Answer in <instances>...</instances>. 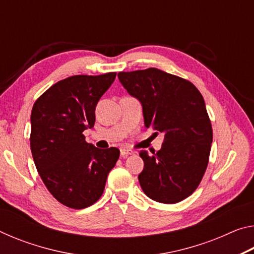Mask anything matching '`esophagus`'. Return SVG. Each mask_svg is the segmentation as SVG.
<instances>
[{"mask_svg":"<svg viewBox=\"0 0 254 254\" xmlns=\"http://www.w3.org/2000/svg\"><path fill=\"white\" fill-rule=\"evenodd\" d=\"M131 154H133V151H131V150L121 149V157L122 158H127L128 156H131Z\"/></svg>","mask_w":254,"mask_h":254,"instance_id":"esophagus-1","label":"esophagus"}]
</instances>
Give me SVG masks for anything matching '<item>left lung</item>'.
<instances>
[{"instance_id":"obj_1","label":"left lung","mask_w":254,"mask_h":254,"mask_svg":"<svg viewBox=\"0 0 254 254\" xmlns=\"http://www.w3.org/2000/svg\"><path fill=\"white\" fill-rule=\"evenodd\" d=\"M118 77L142 105L144 127L163 133L157 153L140 152L141 188L159 203L182 201L198 187L207 168L213 130L203 96L190 81L157 68L121 71Z\"/></svg>"}]
</instances>
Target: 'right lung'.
I'll return each mask as SVG.
<instances>
[{
    "label": "right lung",
    "instance_id": "1",
    "mask_svg": "<svg viewBox=\"0 0 254 254\" xmlns=\"http://www.w3.org/2000/svg\"><path fill=\"white\" fill-rule=\"evenodd\" d=\"M117 72L76 75L56 83L34 103L30 147L42 182L59 203L83 209L100 199L118 148L98 149L83 132L95 123V107Z\"/></svg>",
    "mask_w": 254,
    "mask_h": 254
}]
</instances>
